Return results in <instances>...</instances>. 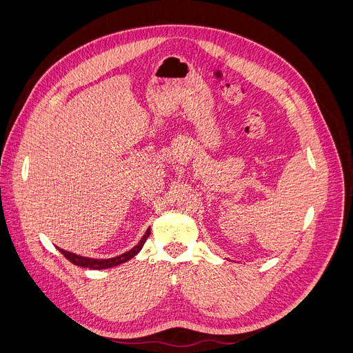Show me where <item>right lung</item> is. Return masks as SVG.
<instances>
[{"instance_id":"add662e5","label":"right lung","mask_w":353,"mask_h":353,"mask_svg":"<svg viewBox=\"0 0 353 353\" xmlns=\"http://www.w3.org/2000/svg\"><path fill=\"white\" fill-rule=\"evenodd\" d=\"M148 236H150V228H147V231L144 232V236L141 237V240L138 241L131 250H128V252H125V253H122L119 256H114V258H109V259L87 258V256H81V254H77V253H72V252H68L65 249H60V248H57V249L73 265L82 266V268H90V270H105V268H113V266H117V265H121L123 262H128L130 259H132L134 256L143 249V245H144V243H145Z\"/></svg>"}]
</instances>
